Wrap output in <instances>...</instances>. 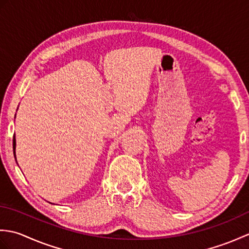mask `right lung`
<instances>
[{
    "mask_svg": "<svg viewBox=\"0 0 249 249\" xmlns=\"http://www.w3.org/2000/svg\"><path fill=\"white\" fill-rule=\"evenodd\" d=\"M13 149H14V155L16 158V154H15V149H16V139H15V136H14V139H13Z\"/></svg>",
    "mask_w": 249,
    "mask_h": 249,
    "instance_id": "add662e5",
    "label": "right lung"
}]
</instances>
